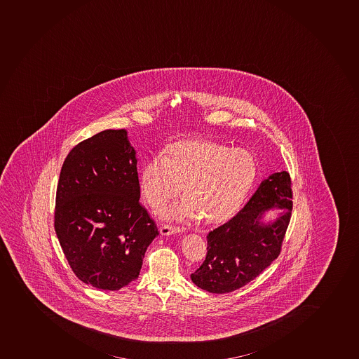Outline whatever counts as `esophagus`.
Returning a JSON list of instances; mask_svg holds the SVG:
<instances>
[{
  "label": "esophagus",
  "mask_w": 359,
  "mask_h": 359,
  "mask_svg": "<svg viewBox=\"0 0 359 359\" xmlns=\"http://www.w3.org/2000/svg\"><path fill=\"white\" fill-rule=\"evenodd\" d=\"M181 229L178 226H174V225H168V224H163L160 227V233L162 236H170V234L178 233L181 232Z\"/></svg>",
  "instance_id": "obj_1"
}]
</instances>
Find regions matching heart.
I'll use <instances>...</instances> for the list:
<instances>
[{
    "mask_svg": "<svg viewBox=\"0 0 359 359\" xmlns=\"http://www.w3.org/2000/svg\"><path fill=\"white\" fill-rule=\"evenodd\" d=\"M257 176L252 154L210 140H187L150 157L140 171V190L155 211L181 195L164 211L172 219L204 218L219 224L236 215Z\"/></svg>",
    "mask_w": 359,
    "mask_h": 359,
    "instance_id": "obj_1",
    "label": "heart"
}]
</instances>
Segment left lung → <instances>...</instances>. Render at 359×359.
I'll use <instances>...</instances> for the list:
<instances>
[{"label":"left lung","mask_w":359,"mask_h":359,"mask_svg":"<svg viewBox=\"0 0 359 359\" xmlns=\"http://www.w3.org/2000/svg\"><path fill=\"white\" fill-rule=\"evenodd\" d=\"M273 207L282 212L266 226L262 215ZM292 210L290 175H271L233 218L208 234L206 258L192 273V282L206 292L224 294L255 280L280 255Z\"/></svg>","instance_id":"obj_1"}]
</instances>
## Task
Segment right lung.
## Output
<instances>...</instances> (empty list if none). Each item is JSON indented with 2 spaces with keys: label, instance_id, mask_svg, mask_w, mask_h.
<instances>
[{
  "label": "right lung",
  "instance_id": "add662e5",
  "mask_svg": "<svg viewBox=\"0 0 359 359\" xmlns=\"http://www.w3.org/2000/svg\"><path fill=\"white\" fill-rule=\"evenodd\" d=\"M135 150L125 129L78 143L57 185L55 230L69 265L84 283L118 290L139 278L156 224L140 204Z\"/></svg>",
  "mask_w": 359,
  "mask_h": 359
}]
</instances>
